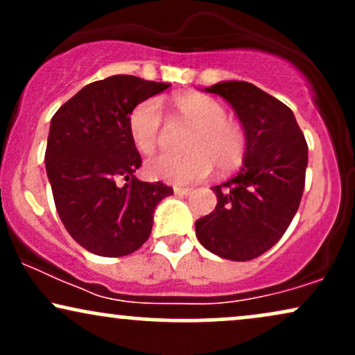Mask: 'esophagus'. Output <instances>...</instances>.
<instances>
[{"label":"esophagus","mask_w":355,"mask_h":355,"mask_svg":"<svg viewBox=\"0 0 355 355\" xmlns=\"http://www.w3.org/2000/svg\"><path fill=\"white\" fill-rule=\"evenodd\" d=\"M173 191H175V195H182V197H187V195H190L193 190H191V189H182V187H175Z\"/></svg>","instance_id":"obj_1"}]
</instances>
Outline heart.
Instances as JSON below:
<instances>
[{
  "label": "heart",
  "mask_w": 355,
  "mask_h": 355,
  "mask_svg": "<svg viewBox=\"0 0 355 355\" xmlns=\"http://www.w3.org/2000/svg\"><path fill=\"white\" fill-rule=\"evenodd\" d=\"M175 112L193 125L187 150L189 155L162 153L146 160V173L173 185H190L205 180L214 172L235 168L247 152V137L242 125L227 116V110L214 96L187 93L172 100ZM164 120L157 100H145L130 113V137L141 153H152L158 145Z\"/></svg>",
  "instance_id": "obj_1"
}]
</instances>
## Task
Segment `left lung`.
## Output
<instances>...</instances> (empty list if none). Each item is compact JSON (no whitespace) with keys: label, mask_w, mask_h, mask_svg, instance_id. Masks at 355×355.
<instances>
[{"label":"left lung","mask_w":355,"mask_h":355,"mask_svg":"<svg viewBox=\"0 0 355 355\" xmlns=\"http://www.w3.org/2000/svg\"><path fill=\"white\" fill-rule=\"evenodd\" d=\"M225 98L247 137L240 172L211 187L217 207L195 222L198 242L222 259H257L282 239L300 205L307 141L292 110L247 81L205 88Z\"/></svg>","instance_id":"8db88e82"}]
</instances>
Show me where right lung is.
I'll use <instances>...</instances> for the list:
<instances>
[{
	"mask_svg": "<svg viewBox=\"0 0 355 355\" xmlns=\"http://www.w3.org/2000/svg\"><path fill=\"white\" fill-rule=\"evenodd\" d=\"M168 83L115 75L93 81L51 118L46 175L64 229L101 257H123L148 240L155 207L172 187L140 182L130 113ZM125 180V183L121 182Z\"/></svg>",
	"mask_w": 355,
	"mask_h": 355,
	"instance_id": "right-lung-1",
	"label": "right lung"
}]
</instances>
